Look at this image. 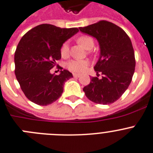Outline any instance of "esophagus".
I'll return each instance as SVG.
<instances>
[{"label":"esophagus","mask_w":153,"mask_h":153,"mask_svg":"<svg viewBox=\"0 0 153 153\" xmlns=\"http://www.w3.org/2000/svg\"><path fill=\"white\" fill-rule=\"evenodd\" d=\"M73 77H74V78H79V77H80V74L73 73Z\"/></svg>","instance_id":"1"}]
</instances>
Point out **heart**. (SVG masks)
<instances>
[{"instance_id": "b5f03b06", "label": "heart", "mask_w": 153, "mask_h": 153, "mask_svg": "<svg viewBox=\"0 0 153 153\" xmlns=\"http://www.w3.org/2000/svg\"><path fill=\"white\" fill-rule=\"evenodd\" d=\"M78 43L86 49H91L94 46V40L93 37L89 35H82L77 39ZM60 54L62 57H66L68 55V44L65 42L60 48ZM88 65V62L86 60L73 59L67 63V68L72 72H82Z\"/></svg>"}]
</instances>
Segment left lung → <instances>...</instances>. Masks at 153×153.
Returning a JSON list of instances; mask_svg holds the SVG:
<instances>
[{
    "label": "left lung",
    "instance_id": "obj_1",
    "mask_svg": "<svg viewBox=\"0 0 153 153\" xmlns=\"http://www.w3.org/2000/svg\"><path fill=\"white\" fill-rule=\"evenodd\" d=\"M79 30L95 37L100 48L94 66L97 77H91L89 85L84 87L85 95L96 104H112L128 88L134 73L136 60L131 40L123 29L107 20ZM99 73L101 79L98 78Z\"/></svg>",
    "mask_w": 153,
    "mask_h": 153
}]
</instances>
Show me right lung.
I'll list each match as a JSON object with an SVG mask.
<instances>
[{
	"instance_id": "add662e5",
	"label": "right lung",
	"mask_w": 153,
	"mask_h": 153,
	"mask_svg": "<svg viewBox=\"0 0 153 153\" xmlns=\"http://www.w3.org/2000/svg\"><path fill=\"white\" fill-rule=\"evenodd\" d=\"M78 32V28H60L51 24H40L29 30L16 46L14 54L15 75L20 88L32 102L46 106L61 97L63 85L72 78L68 70L59 75L50 70L61 59L60 48L70 37Z\"/></svg>"
}]
</instances>
